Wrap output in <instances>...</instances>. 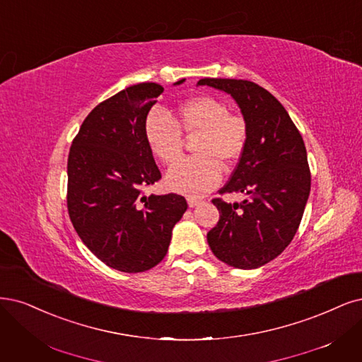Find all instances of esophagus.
Here are the masks:
<instances>
[{"label":"esophagus","instance_id":"1","mask_svg":"<svg viewBox=\"0 0 362 362\" xmlns=\"http://www.w3.org/2000/svg\"><path fill=\"white\" fill-rule=\"evenodd\" d=\"M187 202H189L190 208H194V206H197L199 204L202 202V199L201 197H196V196H189V197H187Z\"/></svg>","mask_w":362,"mask_h":362}]
</instances>
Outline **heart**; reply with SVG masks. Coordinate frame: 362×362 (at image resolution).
<instances>
[{
    "label": "heart",
    "instance_id": "heart-1",
    "mask_svg": "<svg viewBox=\"0 0 362 362\" xmlns=\"http://www.w3.org/2000/svg\"><path fill=\"white\" fill-rule=\"evenodd\" d=\"M178 124L158 109L145 118V141L151 153L166 165L180 158L182 133H199L196 153L184 158L166 173L170 190L189 196H202L213 190L221 180V165L238 160L247 142V124L241 115L229 114L228 106L211 95H197L182 102L178 109Z\"/></svg>",
    "mask_w": 362,
    "mask_h": 362
}]
</instances>
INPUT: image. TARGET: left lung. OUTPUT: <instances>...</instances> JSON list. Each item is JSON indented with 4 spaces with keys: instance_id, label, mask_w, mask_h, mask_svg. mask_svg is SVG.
<instances>
[{
    "instance_id": "obj_1",
    "label": "left lung",
    "mask_w": 362,
    "mask_h": 362,
    "mask_svg": "<svg viewBox=\"0 0 362 362\" xmlns=\"http://www.w3.org/2000/svg\"><path fill=\"white\" fill-rule=\"evenodd\" d=\"M197 85L229 94L248 130L238 165L220 190L247 199L241 204L213 199L220 220L206 240L226 265L255 269L276 259L301 223L311 185L303 136L277 98L255 82L205 78Z\"/></svg>"
}]
</instances>
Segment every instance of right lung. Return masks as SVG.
Masks as SVG:
<instances>
[{
	"mask_svg": "<svg viewBox=\"0 0 362 362\" xmlns=\"http://www.w3.org/2000/svg\"><path fill=\"white\" fill-rule=\"evenodd\" d=\"M161 93V85L144 82L97 105L69 153L73 228L91 253L122 272H142L163 260L172 229L187 209L180 194H144L161 178L144 133Z\"/></svg>",
	"mask_w": 362,
	"mask_h": 362,
	"instance_id": "add662e5",
	"label": "right lung"
}]
</instances>
